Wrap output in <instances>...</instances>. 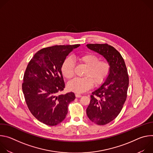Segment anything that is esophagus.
<instances>
[{"label": "esophagus", "mask_w": 153, "mask_h": 153, "mask_svg": "<svg viewBox=\"0 0 153 153\" xmlns=\"http://www.w3.org/2000/svg\"><path fill=\"white\" fill-rule=\"evenodd\" d=\"M75 96H76V97H82V95L79 94H75Z\"/></svg>", "instance_id": "1"}]
</instances>
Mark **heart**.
Segmentation results:
<instances>
[{
  "label": "heart",
  "instance_id": "obj_1",
  "mask_svg": "<svg viewBox=\"0 0 153 153\" xmlns=\"http://www.w3.org/2000/svg\"><path fill=\"white\" fill-rule=\"evenodd\" d=\"M78 60L86 67L84 77L75 78L69 82L68 88L77 93H82L90 90L93 85L102 84L107 79L110 73L111 65L106 60H100V57L94 54L88 53L77 57ZM74 63L71 58L67 57L61 66L63 76L71 79L74 74Z\"/></svg>",
  "mask_w": 153,
  "mask_h": 153
}]
</instances>
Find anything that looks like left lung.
Masks as SVG:
<instances>
[{
    "label": "left lung",
    "instance_id": "obj_1",
    "mask_svg": "<svg viewBox=\"0 0 153 153\" xmlns=\"http://www.w3.org/2000/svg\"><path fill=\"white\" fill-rule=\"evenodd\" d=\"M86 47L103 56L110 63L107 79L92 93L86 114L94 123L106 125L120 113L126 99L129 77L125 61L120 53L107 43L87 44Z\"/></svg>",
    "mask_w": 153,
    "mask_h": 153
}]
</instances>
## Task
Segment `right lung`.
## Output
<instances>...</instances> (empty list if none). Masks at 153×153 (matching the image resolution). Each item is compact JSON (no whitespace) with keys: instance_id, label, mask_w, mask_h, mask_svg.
I'll return each mask as SVG.
<instances>
[{"instance_id":"1","label":"right lung","mask_w":153,"mask_h":153,"mask_svg":"<svg viewBox=\"0 0 153 153\" xmlns=\"http://www.w3.org/2000/svg\"><path fill=\"white\" fill-rule=\"evenodd\" d=\"M79 44L55 45L37 51L28 64L22 91L29 110L40 122L54 126L68 113V104L76 97L73 92L57 94L65 88L61 66L67 56Z\"/></svg>"}]
</instances>
